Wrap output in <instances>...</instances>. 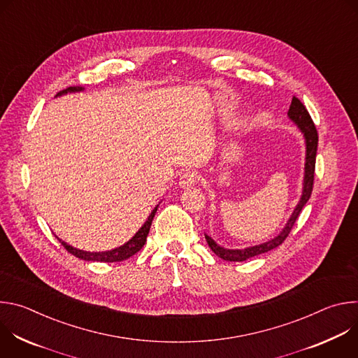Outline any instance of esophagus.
Returning <instances> with one entry per match:
<instances>
[{
  "label": "esophagus",
  "mask_w": 358,
  "mask_h": 358,
  "mask_svg": "<svg viewBox=\"0 0 358 358\" xmlns=\"http://www.w3.org/2000/svg\"><path fill=\"white\" fill-rule=\"evenodd\" d=\"M198 180H199L198 173H195V171H187V173H184V174L180 177V187H181V188L194 187V185L198 182Z\"/></svg>",
  "instance_id": "obj_1"
}]
</instances>
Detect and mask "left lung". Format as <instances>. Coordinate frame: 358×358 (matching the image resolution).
Returning <instances> with one entry per match:
<instances>
[{
    "instance_id": "1",
    "label": "left lung",
    "mask_w": 358,
    "mask_h": 358,
    "mask_svg": "<svg viewBox=\"0 0 358 358\" xmlns=\"http://www.w3.org/2000/svg\"><path fill=\"white\" fill-rule=\"evenodd\" d=\"M289 119L299 127V130L301 131L303 137H304V143H306V162H304V177H303V188H301V195L300 199L297 202V206L294 207L290 218L287 220L286 225L283 227V229L272 239H269L268 242L255 245V246H248L243 249H227L220 246L211 236H208L206 234V239L208 242V246L213 249V252L220 257L224 261H229V262H243L252 257H257V255L269 252L275 248H278L290 234L299 214L301 213L303 207L306 206V202L309 201L310 195H312V189H313V180H315V164H316V152H317V141H319V136H317V130L315 127V123L308 112V109L304 108V105L301 101L293 96L292 103L287 112Z\"/></svg>"
}]
</instances>
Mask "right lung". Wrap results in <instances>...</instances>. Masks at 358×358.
<instances>
[{"label": "right lung", "instance_id": "add662e5", "mask_svg": "<svg viewBox=\"0 0 358 358\" xmlns=\"http://www.w3.org/2000/svg\"><path fill=\"white\" fill-rule=\"evenodd\" d=\"M85 90L83 87L80 86H71L62 92H59L57 96H62V94H66V93H73V92H82ZM157 208L159 206L151 211V214L148 215L147 221L141 225V228L134 234V236L131 239H129L124 245L119 246V248H115L112 250H103V252H87V250H82V249H78V248H73L72 245L66 243L65 241L59 239V242L65 246V249L68 252H71L72 255H75L76 258L79 259H83V261H93V262H122V261H126L129 259L130 257H133L134 253H137L145 243L147 241V235H148V231H150V227H151V222H152V218H155L156 213H157Z\"/></svg>", "mask_w": 358, "mask_h": 358}]
</instances>
